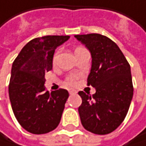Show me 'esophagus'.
I'll use <instances>...</instances> for the list:
<instances>
[{
	"label": "esophagus",
	"instance_id": "obj_1",
	"mask_svg": "<svg viewBox=\"0 0 146 146\" xmlns=\"http://www.w3.org/2000/svg\"><path fill=\"white\" fill-rule=\"evenodd\" d=\"M69 94H77V91L74 90V89H70V90H69Z\"/></svg>",
	"mask_w": 146,
	"mask_h": 146
}]
</instances>
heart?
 Segmentation results:
<instances>
[{
    "label": "heart",
    "mask_w": 146,
    "mask_h": 146,
    "mask_svg": "<svg viewBox=\"0 0 146 146\" xmlns=\"http://www.w3.org/2000/svg\"><path fill=\"white\" fill-rule=\"evenodd\" d=\"M79 48H81V47H78V48H77V49H79ZM76 78L75 76H72V77H69V78H67V80H66V83L68 85H70V86H72V85H74L75 84V82H76Z\"/></svg>",
    "instance_id": "1"
}]
</instances>
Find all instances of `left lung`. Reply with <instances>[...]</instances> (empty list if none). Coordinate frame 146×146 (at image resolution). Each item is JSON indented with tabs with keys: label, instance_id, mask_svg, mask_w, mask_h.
Here are the masks:
<instances>
[{
	"label": "left lung",
	"instance_id": "obj_1",
	"mask_svg": "<svg viewBox=\"0 0 146 146\" xmlns=\"http://www.w3.org/2000/svg\"><path fill=\"white\" fill-rule=\"evenodd\" d=\"M75 37L89 50L92 57L87 85L94 94L78 92L81 123L87 131L97 135L111 133L124 120L133 97L130 65L119 46L100 34L77 35Z\"/></svg>",
	"mask_w": 146,
	"mask_h": 146
}]
</instances>
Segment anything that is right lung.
I'll list each match as a JSON object with an SVG mask.
<instances>
[{"label": "right lung", "mask_w": 146, "mask_h": 146, "mask_svg": "<svg viewBox=\"0 0 146 146\" xmlns=\"http://www.w3.org/2000/svg\"><path fill=\"white\" fill-rule=\"evenodd\" d=\"M69 39L68 35H46L31 40L13 62L9 85L12 111L20 126L41 135L58 127L68 92L46 91L44 75L52 70L55 49Z\"/></svg>", "instance_id": "right-lung-1"}]
</instances>
